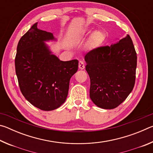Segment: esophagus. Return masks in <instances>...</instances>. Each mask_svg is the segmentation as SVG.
<instances>
[{"mask_svg":"<svg viewBox=\"0 0 153 153\" xmlns=\"http://www.w3.org/2000/svg\"><path fill=\"white\" fill-rule=\"evenodd\" d=\"M85 68V65L83 61L79 62V69H84Z\"/></svg>","mask_w":153,"mask_h":153,"instance_id":"obj_1","label":"esophagus"}]
</instances>
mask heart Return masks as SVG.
Here are the masks:
<instances>
[{
	"mask_svg": "<svg viewBox=\"0 0 153 153\" xmlns=\"http://www.w3.org/2000/svg\"><path fill=\"white\" fill-rule=\"evenodd\" d=\"M83 37H90V45L92 48H97L101 46L105 43L106 35L101 31H97L94 32L92 30H87L82 33Z\"/></svg>",
	"mask_w": 153,
	"mask_h": 153,
	"instance_id": "heart-1",
	"label": "heart"
}]
</instances>
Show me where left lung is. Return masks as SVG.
<instances>
[{
    "instance_id": "8db88e82",
    "label": "left lung",
    "mask_w": 153,
    "mask_h": 153,
    "mask_svg": "<svg viewBox=\"0 0 153 153\" xmlns=\"http://www.w3.org/2000/svg\"><path fill=\"white\" fill-rule=\"evenodd\" d=\"M84 59L92 101L105 109L118 107L135 84L137 55L130 36L127 35L110 46L93 49Z\"/></svg>"
}]
</instances>
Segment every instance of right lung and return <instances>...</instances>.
<instances>
[{
    "instance_id": "1",
    "label": "right lung",
    "mask_w": 153,
    "mask_h": 153,
    "mask_svg": "<svg viewBox=\"0 0 153 153\" xmlns=\"http://www.w3.org/2000/svg\"><path fill=\"white\" fill-rule=\"evenodd\" d=\"M38 23L21 38L15 59L20 90L28 102L43 111L59 108L65 101L69 81L78 69V61H62L45 42L53 34L37 27Z\"/></svg>"
}]
</instances>
